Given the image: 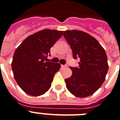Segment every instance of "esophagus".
Returning a JSON list of instances; mask_svg holds the SVG:
<instances>
[{
	"mask_svg": "<svg viewBox=\"0 0 120 120\" xmlns=\"http://www.w3.org/2000/svg\"><path fill=\"white\" fill-rule=\"evenodd\" d=\"M61 67H62V68L64 69V68H67V65H61Z\"/></svg>",
	"mask_w": 120,
	"mask_h": 120,
	"instance_id": "esophagus-1",
	"label": "esophagus"
}]
</instances>
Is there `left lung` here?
<instances>
[{"label":"left lung","mask_w":120,"mask_h":120,"mask_svg":"<svg viewBox=\"0 0 120 120\" xmlns=\"http://www.w3.org/2000/svg\"><path fill=\"white\" fill-rule=\"evenodd\" d=\"M74 59L80 58L78 67H70L71 76L65 79L68 90L76 97H86L97 91L109 70L104 49L94 37L78 30L63 31Z\"/></svg>","instance_id":"8db88e82"}]
</instances>
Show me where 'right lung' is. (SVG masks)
Instances as JSON below:
<instances>
[{
    "label": "right lung",
    "instance_id": "obj_1",
    "mask_svg": "<svg viewBox=\"0 0 120 120\" xmlns=\"http://www.w3.org/2000/svg\"><path fill=\"white\" fill-rule=\"evenodd\" d=\"M63 31L44 30L29 36L15 51L11 68L20 88L26 94L39 96L50 89L59 63L47 61L50 48Z\"/></svg>",
    "mask_w": 120,
    "mask_h": 120
}]
</instances>
